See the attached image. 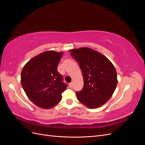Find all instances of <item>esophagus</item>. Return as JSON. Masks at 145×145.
Returning <instances> with one entry per match:
<instances>
[{"label":"esophagus","instance_id":"esophagus-1","mask_svg":"<svg viewBox=\"0 0 145 145\" xmlns=\"http://www.w3.org/2000/svg\"><path fill=\"white\" fill-rule=\"evenodd\" d=\"M72 85H73V83H72V82L69 83V88H72Z\"/></svg>","mask_w":145,"mask_h":145}]
</instances>
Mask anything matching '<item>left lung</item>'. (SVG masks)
Masks as SVG:
<instances>
[{
	"mask_svg": "<svg viewBox=\"0 0 145 145\" xmlns=\"http://www.w3.org/2000/svg\"><path fill=\"white\" fill-rule=\"evenodd\" d=\"M69 51L80 66L84 82L82 90L76 93L77 99L91 109L102 106L116 88L118 80L114 66L106 56L89 48Z\"/></svg>",
	"mask_w": 145,
	"mask_h": 145,
	"instance_id": "left-lung-1",
	"label": "left lung"
}]
</instances>
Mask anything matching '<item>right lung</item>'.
<instances>
[{
    "instance_id": "right-lung-1",
    "label": "right lung",
    "mask_w": 145,
    "mask_h": 145,
    "mask_svg": "<svg viewBox=\"0 0 145 145\" xmlns=\"http://www.w3.org/2000/svg\"><path fill=\"white\" fill-rule=\"evenodd\" d=\"M63 52H43L30 59L21 72V83L25 94L39 108L50 109L62 100L67 89L57 67Z\"/></svg>"
}]
</instances>
